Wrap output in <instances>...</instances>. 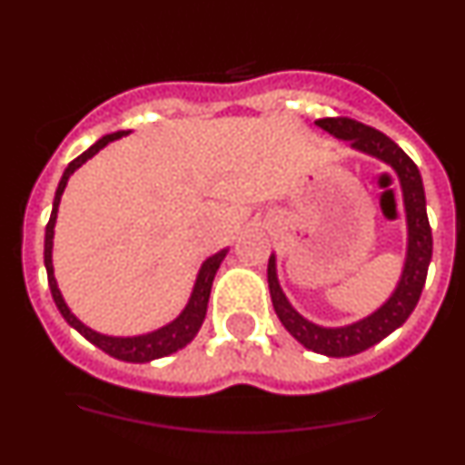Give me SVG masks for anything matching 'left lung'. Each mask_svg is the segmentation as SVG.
Listing matches in <instances>:
<instances>
[{"label":"left lung","instance_id":"left-lung-1","mask_svg":"<svg viewBox=\"0 0 465 465\" xmlns=\"http://www.w3.org/2000/svg\"><path fill=\"white\" fill-rule=\"evenodd\" d=\"M315 124L326 130V133L335 134L337 139H349L353 148L382 159L384 163H389L398 173L402 186V198H405L407 227H410L405 272H402V279L398 283L396 292L391 294V299L380 311L369 315L367 320L351 323V326L344 328H322L317 323L303 320L290 306L283 290L279 288L274 256H270V262H267V283H270L272 306H274L281 323L306 349L322 355H331V358H346V355H355L371 349L373 344L384 340L389 332L402 326L407 317L411 315V311L419 303L420 292H423L425 279H428V265L430 259H432V229H430L428 211H425V191L420 173L401 145L393 143L380 130L360 124L355 119H349V116H328V119H320Z\"/></svg>","mask_w":465,"mask_h":465}]
</instances>
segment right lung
I'll use <instances>...</instances> for the list:
<instances>
[{"instance_id": "obj_1", "label": "right lung", "mask_w": 465, "mask_h": 465, "mask_svg": "<svg viewBox=\"0 0 465 465\" xmlns=\"http://www.w3.org/2000/svg\"><path fill=\"white\" fill-rule=\"evenodd\" d=\"M124 134H128V133L124 130V133L105 134V137H101L96 143L89 145L85 153L78 154V157L74 159V162H69V166L64 168L63 180H60L58 189H55L51 218H49V223H46L45 265H46V279H49L51 297H54V302H55V306H58L60 315L67 320L69 326L76 328V331L81 332L83 337H87L92 344H96L98 349L105 351V353H110L112 358L125 360V362H150V360H157V358H163V355L175 353L177 349H182V346L189 344V341L195 337V332L200 331V326H203L204 315H206V303H209L211 283H213L215 272H218L220 262H223L224 254H227V250L218 252V254H213L211 259L204 261L203 270H200V274H198V281H195L193 294H191L189 303H186V308L182 311V315L177 317L175 322L168 323V326L159 328V331H154V332H148V335H139V337H107V335H101V332L87 328L85 323H81L76 320V317L72 315V312H69L67 303L63 302V294H60L58 285H55L54 265H51V247H54V224H55V213H58L60 195H63L64 186H67L69 175H72V173L76 171L78 166H83V163H85L89 157H94V154H96L98 150L103 148V145L114 142V139H121Z\"/></svg>"}]
</instances>
